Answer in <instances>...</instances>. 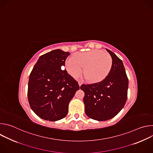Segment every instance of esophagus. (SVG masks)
<instances>
[{
	"mask_svg": "<svg viewBox=\"0 0 153 153\" xmlns=\"http://www.w3.org/2000/svg\"><path fill=\"white\" fill-rule=\"evenodd\" d=\"M78 83H79V86H81V85H82V82H80V81H79V82H78Z\"/></svg>",
	"mask_w": 153,
	"mask_h": 153,
	"instance_id": "34e87169",
	"label": "esophagus"
}]
</instances>
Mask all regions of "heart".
<instances>
[{"instance_id": "1", "label": "heart", "mask_w": 153, "mask_h": 153, "mask_svg": "<svg viewBox=\"0 0 153 153\" xmlns=\"http://www.w3.org/2000/svg\"><path fill=\"white\" fill-rule=\"evenodd\" d=\"M113 65L110 55L97 50L78 53L65 62L68 73L74 78H77L82 73L87 80L92 83H98L110 74Z\"/></svg>"}]
</instances>
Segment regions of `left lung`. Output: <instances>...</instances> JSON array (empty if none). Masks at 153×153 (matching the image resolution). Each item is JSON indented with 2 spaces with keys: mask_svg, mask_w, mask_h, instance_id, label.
Here are the masks:
<instances>
[{
  "mask_svg": "<svg viewBox=\"0 0 153 153\" xmlns=\"http://www.w3.org/2000/svg\"><path fill=\"white\" fill-rule=\"evenodd\" d=\"M113 59L111 70L103 80L82 84L85 111L88 117L105 121L116 116L123 108L126 99L128 79L122 61L111 51L106 49Z\"/></svg>",
  "mask_w": 153,
  "mask_h": 153,
  "instance_id": "8db88e82",
  "label": "left lung"
}]
</instances>
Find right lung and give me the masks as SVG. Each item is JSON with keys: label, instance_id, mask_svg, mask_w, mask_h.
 <instances>
[{"label": "right lung", "instance_id": "add662e5", "mask_svg": "<svg viewBox=\"0 0 153 153\" xmlns=\"http://www.w3.org/2000/svg\"><path fill=\"white\" fill-rule=\"evenodd\" d=\"M70 54L55 50L42 55L30 73L28 102L32 110L42 119L57 121L66 117L69 103L79 90L78 82L62 69Z\"/></svg>", "mask_w": 153, "mask_h": 153}]
</instances>
